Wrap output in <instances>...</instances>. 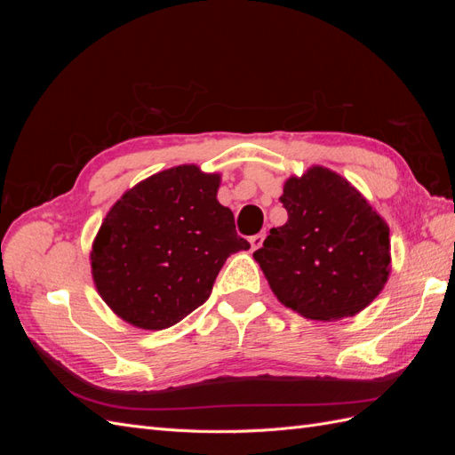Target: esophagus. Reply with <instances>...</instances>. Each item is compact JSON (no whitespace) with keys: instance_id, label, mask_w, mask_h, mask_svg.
<instances>
[{"instance_id":"1","label":"esophagus","mask_w":455,"mask_h":455,"mask_svg":"<svg viewBox=\"0 0 455 455\" xmlns=\"http://www.w3.org/2000/svg\"><path fill=\"white\" fill-rule=\"evenodd\" d=\"M264 239H266V235L264 233H256V235H252L249 241H251V246H252V251H258L259 246H261V243H264Z\"/></svg>"}]
</instances>
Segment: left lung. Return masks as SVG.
<instances>
[{
  "label": "left lung",
  "mask_w": 455,
  "mask_h": 455,
  "mask_svg": "<svg viewBox=\"0 0 455 455\" xmlns=\"http://www.w3.org/2000/svg\"><path fill=\"white\" fill-rule=\"evenodd\" d=\"M286 224L269 231L254 259L283 306L306 319L353 316L389 279V226L356 188L326 167L284 182Z\"/></svg>",
  "instance_id": "left-lung-1"
}]
</instances>
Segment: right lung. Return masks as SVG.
Masks as SVG:
<instances>
[{"label": "right lung", "instance_id": "right-lung-1", "mask_svg": "<svg viewBox=\"0 0 455 455\" xmlns=\"http://www.w3.org/2000/svg\"><path fill=\"white\" fill-rule=\"evenodd\" d=\"M220 174L196 164L161 171L109 209L96 233V291L117 316L163 330L203 306L226 259L251 244L216 196Z\"/></svg>", "mask_w": 455, "mask_h": 455}]
</instances>
